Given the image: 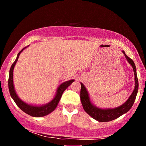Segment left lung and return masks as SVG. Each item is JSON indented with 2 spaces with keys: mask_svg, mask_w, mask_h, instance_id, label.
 Returning a JSON list of instances; mask_svg holds the SVG:
<instances>
[{
  "mask_svg": "<svg viewBox=\"0 0 146 146\" xmlns=\"http://www.w3.org/2000/svg\"><path fill=\"white\" fill-rule=\"evenodd\" d=\"M122 53L124 55L128 62L132 66L135 75L134 90H133L129 98L123 104L115 108L104 109L97 107V106L94 105L91 102L87 89L82 82H80V100L84 110L90 117L94 118L95 120L98 121V122H110V121L115 120L116 118L120 117L122 115L126 113L131 108L133 104H134L136 97H137L138 90V81L137 75V68H136L135 64L134 62L132 60V59H131L129 56L125 55L124 51H122Z\"/></svg>",
  "mask_w": 146,
  "mask_h": 146,
  "instance_id": "1",
  "label": "left lung"
}]
</instances>
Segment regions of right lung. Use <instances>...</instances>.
I'll return each instance as SVG.
<instances>
[{"mask_svg": "<svg viewBox=\"0 0 146 146\" xmlns=\"http://www.w3.org/2000/svg\"><path fill=\"white\" fill-rule=\"evenodd\" d=\"M28 46L24 48L22 50L20 51L17 55L16 60H15L13 64L11 65V67L9 70V79H8V88L9 93L11 98H13L14 102L16 103L17 106L21 109L22 111H23L24 113H26V114H28L32 117H44L47 115L49 114L51 112H53L54 110H55L56 106H58V104L60 101L62 95L64 91H65L66 89L68 88V86L71 85V84H72L75 80H70L68 81H66L63 83H62L61 84L58 86L57 90H56L55 95L54 96V97L50 102L45 104L42 105H33L30 104H28L24 101L22 100L21 98L19 97V96L17 95V94L15 90L14 87V84H13V70L15 64L17 63L18 58L19 57L20 54H21L26 48H28Z\"/></svg>", "mask_w": 146, "mask_h": 146, "instance_id": "add662e5", "label": "right lung"}]
</instances>
